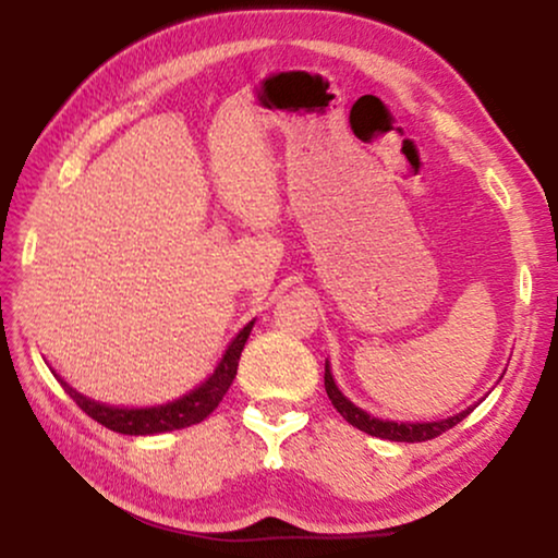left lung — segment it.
<instances>
[{
	"label": "left lung",
	"mask_w": 558,
	"mask_h": 558,
	"mask_svg": "<svg viewBox=\"0 0 558 558\" xmlns=\"http://www.w3.org/2000/svg\"><path fill=\"white\" fill-rule=\"evenodd\" d=\"M325 391H327V396H330L332 407L340 411V416L345 418L348 424H353L355 429L371 434V437L391 439V441H426V439L439 437L441 432L452 429V426L460 424L464 416H470L472 409L483 401L480 399L477 403H472V407L460 411V414H452L447 418H434V422H388V418H378V416L368 414L365 409L355 407V403L340 391V386L335 384V378H332L330 361H325Z\"/></svg>",
	"instance_id": "1"
}]
</instances>
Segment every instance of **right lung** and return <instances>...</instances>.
<instances>
[{"mask_svg": "<svg viewBox=\"0 0 558 558\" xmlns=\"http://www.w3.org/2000/svg\"><path fill=\"white\" fill-rule=\"evenodd\" d=\"M256 319H251L248 325H243V330L228 342L226 353L220 355L216 368L205 380H201L193 391L182 393L180 399H172L167 403H157V407H111V403H101L96 399H88L86 393L75 391L63 376H58L52 371V376L58 378V384L65 388V393L86 411L90 418H96L98 424H104L106 429L119 432V434H132V437H151V434H165L174 429H185V426L201 424L203 418L210 416V411L223 401L228 388H231L235 371H239L241 350L246 345L251 330H254Z\"/></svg>", "mask_w": 558, "mask_h": 558, "instance_id": "1", "label": "right lung"}]
</instances>
